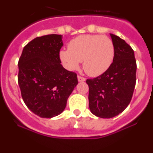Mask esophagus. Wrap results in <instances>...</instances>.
Segmentation results:
<instances>
[{
  "label": "esophagus",
  "mask_w": 153,
  "mask_h": 153,
  "mask_svg": "<svg viewBox=\"0 0 153 153\" xmlns=\"http://www.w3.org/2000/svg\"><path fill=\"white\" fill-rule=\"evenodd\" d=\"M77 79L79 82H84L86 80V78L83 77V76H77Z\"/></svg>",
  "instance_id": "1"
}]
</instances>
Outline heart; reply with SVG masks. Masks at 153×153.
I'll return each instance as SVG.
<instances>
[{
    "instance_id": "heart-1",
    "label": "heart",
    "mask_w": 153,
    "mask_h": 153,
    "mask_svg": "<svg viewBox=\"0 0 153 153\" xmlns=\"http://www.w3.org/2000/svg\"><path fill=\"white\" fill-rule=\"evenodd\" d=\"M114 57L113 42L102 35H81L73 39L68 50L60 52V58L69 70H77L83 62L85 72L91 76L101 75L109 69Z\"/></svg>"
}]
</instances>
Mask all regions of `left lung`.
Returning a JSON list of instances; mask_svg holds the SVG:
<instances>
[{"label": "left lung", "mask_w": 153, "mask_h": 153, "mask_svg": "<svg viewBox=\"0 0 153 153\" xmlns=\"http://www.w3.org/2000/svg\"><path fill=\"white\" fill-rule=\"evenodd\" d=\"M114 57L106 72L86 79L89 107L100 118H113L122 113L132 100L136 86V62L134 51L126 41L110 33Z\"/></svg>", "instance_id": "obj_1"}]
</instances>
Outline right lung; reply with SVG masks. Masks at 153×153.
Returning a JSON list of instances; mask_svg holds the SVG:
<instances>
[{
  "instance_id": "add662e5",
  "label": "right lung",
  "mask_w": 153,
  "mask_h": 153,
  "mask_svg": "<svg viewBox=\"0 0 153 153\" xmlns=\"http://www.w3.org/2000/svg\"><path fill=\"white\" fill-rule=\"evenodd\" d=\"M63 36L36 37L23 49L18 61V84L28 109L42 118L60 114L77 85V75L60 64Z\"/></svg>"
}]
</instances>
